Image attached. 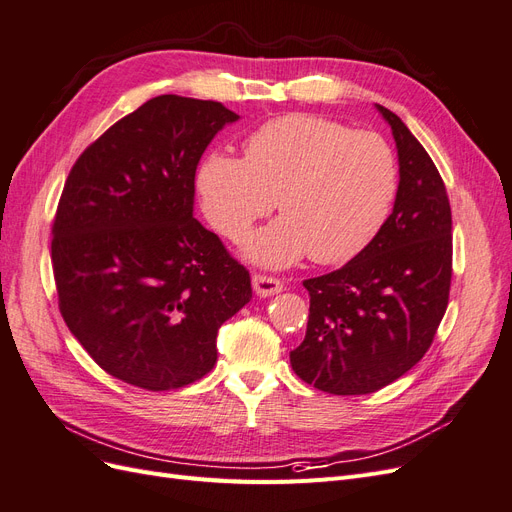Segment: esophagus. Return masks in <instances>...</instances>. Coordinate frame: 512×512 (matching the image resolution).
I'll return each instance as SVG.
<instances>
[{"mask_svg": "<svg viewBox=\"0 0 512 512\" xmlns=\"http://www.w3.org/2000/svg\"><path fill=\"white\" fill-rule=\"evenodd\" d=\"M252 284L258 297H273V294H280L284 290V282L277 280V277H269V275H252Z\"/></svg>", "mask_w": 512, "mask_h": 512, "instance_id": "obj_1", "label": "esophagus"}]
</instances>
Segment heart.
<instances>
[{
	"instance_id": "obj_1",
	"label": "heart",
	"mask_w": 512,
	"mask_h": 512,
	"mask_svg": "<svg viewBox=\"0 0 512 512\" xmlns=\"http://www.w3.org/2000/svg\"><path fill=\"white\" fill-rule=\"evenodd\" d=\"M196 192L211 226L241 239L275 207L280 220L256 230L243 256L282 269L307 254L320 265L359 256L393 207L397 164L374 132L290 113L245 138V160L211 149L196 168Z\"/></svg>"
}]
</instances>
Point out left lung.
<instances>
[{"instance_id":"left-lung-1","label":"left lung","mask_w":512,"mask_h":512,"mask_svg":"<svg viewBox=\"0 0 512 512\" xmlns=\"http://www.w3.org/2000/svg\"><path fill=\"white\" fill-rule=\"evenodd\" d=\"M399 162L393 213L342 269L305 280L307 333L290 352L303 382L331 395H367L395 382L429 350L448 305L453 220L429 153L389 108Z\"/></svg>"}]
</instances>
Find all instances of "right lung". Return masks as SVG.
<instances>
[{
    "label": "right lung",
    "instance_id": "1",
    "mask_svg": "<svg viewBox=\"0 0 512 512\" xmlns=\"http://www.w3.org/2000/svg\"><path fill=\"white\" fill-rule=\"evenodd\" d=\"M239 115L158 96L76 160L53 224L59 309L106 374L147 391L196 382L222 324L252 299L250 273L194 218V177Z\"/></svg>",
    "mask_w": 512,
    "mask_h": 512
}]
</instances>
